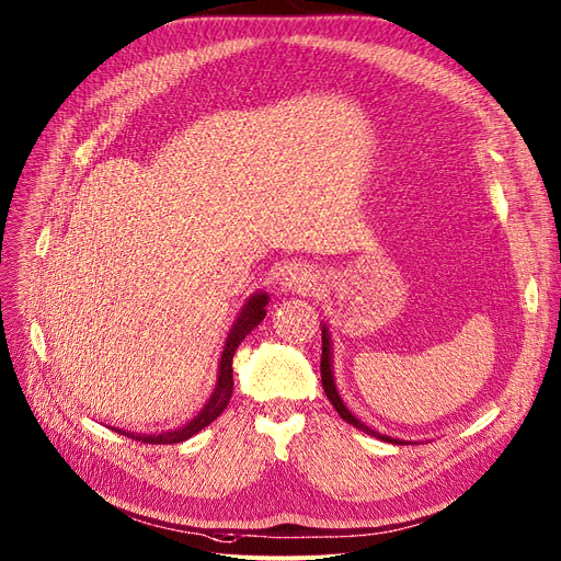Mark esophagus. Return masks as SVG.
<instances>
[{
  "label": "esophagus",
  "instance_id": "34e87169",
  "mask_svg": "<svg viewBox=\"0 0 561 561\" xmlns=\"http://www.w3.org/2000/svg\"><path fill=\"white\" fill-rule=\"evenodd\" d=\"M319 286V271L307 263H290L282 273V288L296 290V294H309Z\"/></svg>",
  "mask_w": 561,
  "mask_h": 561
}]
</instances>
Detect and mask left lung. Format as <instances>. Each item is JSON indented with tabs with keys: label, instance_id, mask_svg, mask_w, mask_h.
I'll return each mask as SVG.
<instances>
[{
	"label": "left lung",
	"instance_id": "8db88e82",
	"mask_svg": "<svg viewBox=\"0 0 561 561\" xmlns=\"http://www.w3.org/2000/svg\"><path fill=\"white\" fill-rule=\"evenodd\" d=\"M321 382H323V389H325V394H328V399H330V403L334 405V410L339 412L341 415V420H346L348 424H353L355 428H359V431H364V433H369V435H374V437H380V440H387V443H397V445H401L399 440H392V437H387V435H380L378 431H374V428H369L367 424H362L357 417H353L351 415V410L344 405V401L339 399V392H336V387H334V378H332V357H330V334H328V330L323 328V355H321Z\"/></svg>",
	"mask_w": 561,
	"mask_h": 561
}]
</instances>
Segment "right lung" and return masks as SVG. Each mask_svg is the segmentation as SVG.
<instances>
[{
    "label": "right lung",
    "instance_id": "add662e5",
    "mask_svg": "<svg viewBox=\"0 0 561 561\" xmlns=\"http://www.w3.org/2000/svg\"><path fill=\"white\" fill-rule=\"evenodd\" d=\"M265 305H267V296L259 294V296H252L250 302L242 307L238 321L233 323V328L227 336L225 353H222V359H220V376H217L215 392L208 399L206 408L187 426H183L179 431L160 433V435H135V433H126V431H118V433H124L126 437H133V440H139V443H146V445H176V443L187 440V437H192L194 433H199L210 422L220 417L225 408L229 405V399H231V392H233V369H231L233 353L240 346V341L245 339V334H250L265 319Z\"/></svg>",
    "mask_w": 561,
    "mask_h": 561
}]
</instances>
